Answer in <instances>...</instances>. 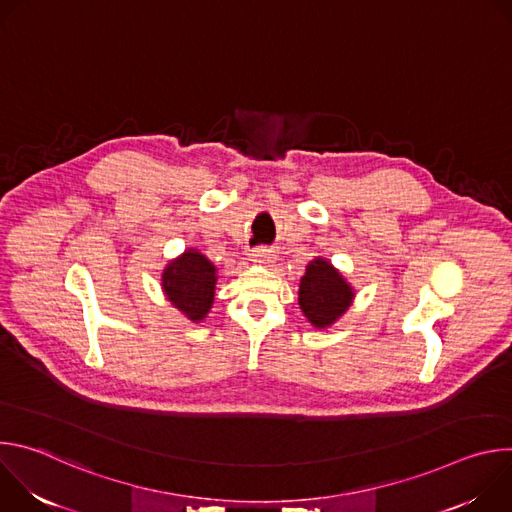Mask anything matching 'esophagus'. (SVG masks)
I'll return each mask as SVG.
<instances>
[{"mask_svg":"<svg viewBox=\"0 0 512 512\" xmlns=\"http://www.w3.org/2000/svg\"><path fill=\"white\" fill-rule=\"evenodd\" d=\"M251 259L259 261V263H269L275 259V251L271 247H257V249H253Z\"/></svg>","mask_w":512,"mask_h":512,"instance_id":"34e87169","label":"esophagus"}]
</instances>
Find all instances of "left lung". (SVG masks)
Here are the masks:
<instances>
[{"instance_id": "obj_1", "label": "left lung", "mask_w": 512, "mask_h": 512, "mask_svg": "<svg viewBox=\"0 0 512 512\" xmlns=\"http://www.w3.org/2000/svg\"><path fill=\"white\" fill-rule=\"evenodd\" d=\"M354 289L328 259L316 257L300 279V308L316 328L332 326L352 304Z\"/></svg>"}]
</instances>
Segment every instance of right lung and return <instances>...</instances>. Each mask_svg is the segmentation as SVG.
I'll list each match as a JSON object with an SVG mask.
<instances>
[{
    "label": "right lung",
    "mask_w": 512,
    "mask_h": 512,
    "mask_svg": "<svg viewBox=\"0 0 512 512\" xmlns=\"http://www.w3.org/2000/svg\"><path fill=\"white\" fill-rule=\"evenodd\" d=\"M216 285V267L196 249L184 251L170 261L162 273L166 298L188 320L200 322L212 308Z\"/></svg>",
    "instance_id": "add662e5"
}]
</instances>
